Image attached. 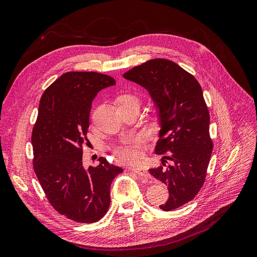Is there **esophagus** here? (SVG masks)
Listing matches in <instances>:
<instances>
[{
    "label": "esophagus",
    "mask_w": 257,
    "mask_h": 257,
    "mask_svg": "<svg viewBox=\"0 0 257 257\" xmlns=\"http://www.w3.org/2000/svg\"><path fill=\"white\" fill-rule=\"evenodd\" d=\"M130 170H132V172L141 177H146V178L149 177L147 169H145L144 167H130Z\"/></svg>",
    "instance_id": "34e87169"
}]
</instances>
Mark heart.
I'll return each mask as SVG.
<instances>
[{"mask_svg":"<svg viewBox=\"0 0 257 257\" xmlns=\"http://www.w3.org/2000/svg\"><path fill=\"white\" fill-rule=\"evenodd\" d=\"M121 101H138L132 95L122 96ZM145 145V138L141 135H130L123 140L119 145L114 148V153L118 159L125 162L136 163L143 159V148Z\"/></svg>","mask_w":257,"mask_h":257,"instance_id":"b5f03b06","label":"heart"}]
</instances>
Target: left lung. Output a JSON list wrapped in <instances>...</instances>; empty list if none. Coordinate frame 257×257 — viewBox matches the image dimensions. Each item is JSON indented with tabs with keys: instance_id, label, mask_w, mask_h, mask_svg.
Instances as JSON below:
<instances>
[{
	"instance_id": "left-lung-1",
	"label": "left lung",
	"mask_w": 257,
	"mask_h": 257,
	"mask_svg": "<svg viewBox=\"0 0 257 257\" xmlns=\"http://www.w3.org/2000/svg\"><path fill=\"white\" fill-rule=\"evenodd\" d=\"M122 76L146 89L158 109L161 129L156 154L162 156V165L149 172L168 188L161 210H175L200 191L212 156L210 113L202 89L192 74L162 58L135 66ZM167 160L171 164L166 167Z\"/></svg>"
}]
</instances>
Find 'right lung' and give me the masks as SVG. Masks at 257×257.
<instances>
[{"label": "right lung", "instance_id": "1", "mask_svg": "<svg viewBox=\"0 0 257 257\" xmlns=\"http://www.w3.org/2000/svg\"><path fill=\"white\" fill-rule=\"evenodd\" d=\"M115 80L96 72H68L47 88L33 129L34 170L59 214L81 223L100 220L110 205V186L122 169L100 157L99 165L84 168L92 101Z\"/></svg>", "mask_w": 257, "mask_h": 257}]
</instances>
